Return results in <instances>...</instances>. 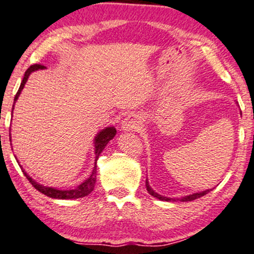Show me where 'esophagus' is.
<instances>
[{
    "label": "esophagus",
    "instance_id": "34e87169",
    "mask_svg": "<svg viewBox=\"0 0 254 254\" xmlns=\"http://www.w3.org/2000/svg\"><path fill=\"white\" fill-rule=\"evenodd\" d=\"M142 127V119L138 114H130L122 122L123 131H138Z\"/></svg>",
    "mask_w": 254,
    "mask_h": 254
}]
</instances>
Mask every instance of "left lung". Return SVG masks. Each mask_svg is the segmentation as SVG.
Returning a JSON list of instances; mask_svg holds the SVG:
<instances>
[{
  "label": "left lung",
  "mask_w": 254,
  "mask_h": 254,
  "mask_svg": "<svg viewBox=\"0 0 254 254\" xmlns=\"http://www.w3.org/2000/svg\"><path fill=\"white\" fill-rule=\"evenodd\" d=\"M146 187H147V190H148V193L152 195V196L157 197L159 200H163V201H176V200H180V201H191V200H195L197 199V197H201L206 195L207 193H210L212 189H207V190H204V191H197V193H194V194H189V195H186V196H181V197H168V196H163V195L158 194L157 191L153 190L152 188H150L149 183H148V180H146Z\"/></svg>",
  "instance_id": "obj_1"
}]
</instances>
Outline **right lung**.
<instances>
[{
  "mask_svg": "<svg viewBox=\"0 0 254 254\" xmlns=\"http://www.w3.org/2000/svg\"><path fill=\"white\" fill-rule=\"evenodd\" d=\"M46 67L42 65H32L30 66L29 68L26 69V72H25L24 74V78H23V82H21L20 86H19V90L18 93H16L15 97H14V104H15V101L18 100L19 95H20L21 90L24 89L25 84H26L27 79H29L30 74L32 73V72L35 71H38V69H44ZM14 107V106H13ZM14 110V108H13ZM12 114H13V111H12ZM117 133V130L114 127H105V129H102L101 131L97 132V135L95 136V138H94V147H95V155H96V159H95V166H94V170L93 172H91V175L89 176L84 182L80 183L79 186H77L74 189H68V190H61V189H57V188H53V187H46L43 185H40L38 182H36L35 180H32V177H30L29 175L26 174V171L23 169V166H20L21 170H23L24 175L26 176L27 180L30 181V183L35 187L36 189H37L38 191H41V193H43L44 195H47V196L49 197H53V199H79V197H84L86 195H89L91 193V191L94 190V187H95V183H96V160L97 158H99V155L101 154L102 150L105 149V147L107 146V143L110 142L112 138L116 136ZM9 140H12L10 138V129H9ZM16 161H18V158H15Z\"/></svg>",
  "mask_w": 254,
  "mask_h": 254,
  "instance_id": "1",
  "label": "right lung"
}]
</instances>
